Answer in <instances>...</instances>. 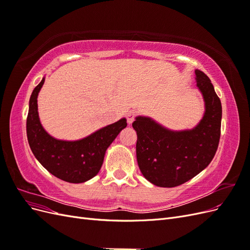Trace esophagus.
Wrapping results in <instances>:
<instances>
[{
  "label": "esophagus",
  "instance_id": "obj_1",
  "mask_svg": "<svg viewBox=\"0 0 250 250\" xmlns=\"http://www.w3.org/2000/svg\"><path fill=\"white\" fill-rule=\"evenodd\" d=\"M135 116H137V112L133 111V110H130V111H128V112L126 113V118H127L128 124H131V123L133 122Z\"/></svg>",
  "mask_w": 250,
  "mask_h": 250
}]
</instances>
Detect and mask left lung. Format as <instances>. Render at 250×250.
Listing matches in <instances>:
<instances>
[{"mask_svg":"<svg viewBox=\"0 0 250 250\" xmlns=\"http://www.w3.org/2000/svg\"><path fill=\"white\" fill-rule=\"evenodd\" d=\"M196 82L206 111L191 130L172 131L147 117H137L132 127L138 134L139 168L151 184L173 188L192 179L213 160L221 133L222 106L209 78L196 70Z\"/></svg>","mask_w":250,"mask_h":250,"instance_id":"8db88e82","label":"left lung"}]
</instances>
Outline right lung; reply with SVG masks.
Instances as JSON below:
<instances>
[{
  "label": "right lung",
  "instance_id": "add662e5",
  "mask_svg": "<svg viewBox=\"0 0 250 250\" xmlns=\"http://www.w3.org/2000/svg\"><path fill=\"white\" fill-rule=\"evenodd\" d=\"M44 78L32 92L27 117V138L36 160L57 178L80 184L100 171L105 151L127 126L126 119L103 127L79 141L56 140L43 129L37 111V96Z\"/></svg>",
  "mask_w": 250,
  "mask_h": 250
}]
</instances>
